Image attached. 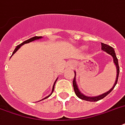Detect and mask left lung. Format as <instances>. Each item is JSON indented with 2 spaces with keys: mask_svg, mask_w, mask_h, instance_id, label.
Returning <instances> with one entry per match:
<instances>
[{
  "mask_svg": "<svg viewBox=\"0 0 125 125\" xmlns=\"http://www.w3.org/2000/svg\"><path fill=\"white\" fill-rule=\"evenodd\" d=\"M101 50H103V51L106 52L107 53H109L110 55H111L113 58V62H114L115 64L116 65V68H117V77H116V81H115V83L114 85L112 87L109 91H107L106 93H103L101 95L97 96V97H88V96L84 95L82 93H81V91H79V89H78V87L77 85L76 81H75V77L73 78V89H74L75 93V95H76L79 99H83V100L87 101H99L101 99H102L104 97H105L106 96L110 93L112 91V90L114 89V87L116 85V84L117 83V81H118V77H119V63H118V59H117V56H116V54H115V52L114 49L112 48L111 46H109V45H107V44H103V43H101Z\"/></svg>",
  "mask_w": 125,
  "mask_h": 125,
  "instance_id": "left-lung-1",
  "label": "left lung"
}]
</instances>
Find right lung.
Instances as JSON below:
<instances>
[{"mask_svg":"<svg viewBox=\"0 0 125 125\" xmlns=\"http://www.w3.org/2000/svg\"><path fill=\"white\" fill-rule=\"evenodd\" d=\"M42 38V36H34V37H33V38H30V39L27 40H26V41H24V42H22V44H19V45H18V46H16V48L15 50H14L13 53H12V55H13L14 53H16V51L18 50V49L20 48V47H21V46H22V45H24V44H27V43H29V42H31L34 41V40H39V39H40V38ZM12 55H11V56H12ZM56 81H57V80H55V82H54V84H53V88H52V93H51V94H50V95H48V97H46L44 98V99H46V98L49 97H50V96L52 94V93H53V90H54V86H55V82H56Z\"/></svg>","mask_w":125,"mask_h":125,"instance_id":"add662e5","label":"right lung"}]
</instances>
